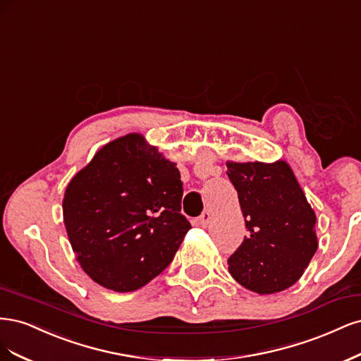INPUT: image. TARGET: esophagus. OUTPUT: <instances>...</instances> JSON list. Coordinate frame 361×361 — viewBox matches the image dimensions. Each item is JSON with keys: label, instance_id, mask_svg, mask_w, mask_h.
<instances>
[{"label": "esophagus", "instance_id": "obj_1", "mask_svg": "<svg viewBox=\"0 0 361 361\" xmlns=\"http://www.w3.org/2000/svg\"><path fill=\"white\" fill-rule=\"evenodd\" d=\"M197 222H200L201 226H208V224L212 222V214L208 212H204L200 217H197Z\"/></svg>", "mask_w": 361, "mask_h": 361}]
</instances>
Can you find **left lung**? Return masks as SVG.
<instances>
[{
    "label": "left lung",
    "mask_w": 361,
    "mask_h": 361,
    "mask_svg": "<svg viewBox=\"0 0 361 361\" xmlns=\"http://www.w3.org/2000/svg\"><path fill=\"white\" fill-rule=\"evenodd\" d=\"M226 166L249 231L228 259L229 273L253 293H281L298 281L318 249L315 212L286 161Z\"/></svg>",
    "instance_id": "8db88e82"
}]
</instances>
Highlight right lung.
Returning a JSON list of instances; mask_svg holds the SVG:
<instances>
[{"instance_id":"1","label":"right lung","mask_w":361,"mask_h":361,"mask_svg":"<svg viewBox=\"0 0 361 361\" xmlns=\"http://www.w3.org/2000/svg\"><path fill=\"white\" fill-rule=\"evenodd\" d=\"M176 164L142 135L100 148L68 183L63 214L84 271L99 285L129 293L164 271L192 228L181 210Z\"/></svg>"}]
</instances>
